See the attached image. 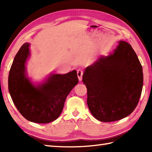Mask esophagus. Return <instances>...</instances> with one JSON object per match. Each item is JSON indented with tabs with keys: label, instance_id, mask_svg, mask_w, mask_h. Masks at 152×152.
I'll use <instances>...</instances> for the list:
<instances>
[{
	"label": "esophagus",
	"instance_id": "obj_1",
	"mask_svg": "<svg viewBox=\"0 0 152 152\" xmlns=\"http://www.w3.org/2000/svg\"><path fill=\"white\" fill-rule=\"evenodd\" d=\"M77 74H78V78L79 81H82V75H83V71L81 70H78L77 71Z\"/></svg>",
	"mask_w": 152,
	"mask_h": 152
}]
</instances>
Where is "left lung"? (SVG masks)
<instances>
[{
	"label": "left lung",
	"mask_w": 152,
	"mask_h": 152,
	"mask_svg": "<svg viewBox=\"0 0 152 152\" xmlns=\"http://www.w3.org/2000/svg\"><path fill=\"white\" fill-rule=\"evenodd\" d=\"M82 82L88 89L87 104L100 121L111 122L130 115L143 87V72L136 53L120 40L108 56H100L86 67Z\"/></svg>",
	"instance_id": "obj_1"
}]
</instances>
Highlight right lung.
Segmentation results:
<instances>
[{
	"label": "right lung",
	"instance_id": "1",
	"mask_svg": "<svg viewBox=\"0 0 152 152\" xmlns=\"http://www.w3.org/2000/svg\"><path fill=\"white\" fill-rule=\"evenodd\" d=\"M30 44L25 43L15 55L8 76V90L16 108L31 122L48 124L59 118L68 95L78 83L77 72L51 73L34 84L28 78L26 64Z\"/></svg>",
	"mask_w": 152,
	"mask_h": 152
}]
</instances>
